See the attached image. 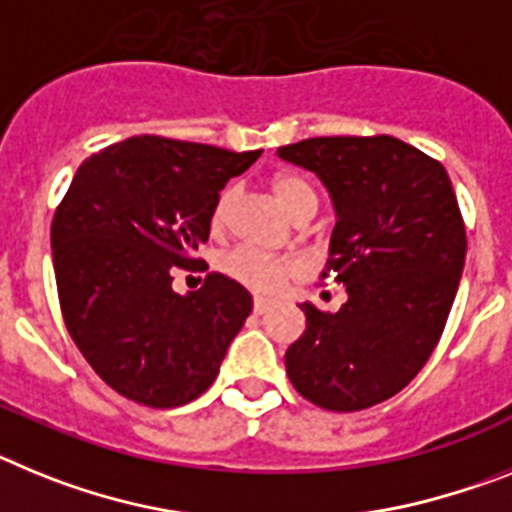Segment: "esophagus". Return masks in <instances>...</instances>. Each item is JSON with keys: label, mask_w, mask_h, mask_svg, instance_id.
<instances>
[{"label": "esophagus", "mask_w": 512, "mask_h": 512, "mask_svg": "<svg viewBox=\"0 0 512 512\" xmlns=\"http://www.w3.org/2000/svg\"><path fill=\"white\" fill-rule=\"evenodd\" d=\"M252 309H255V314H265V311L273 309V301H268V299H255V306H252Z\"/></svg>", "instance_id": "34e87169"}]
</instances>
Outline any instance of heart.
<instances>
[{
	"mask_svg": "<svg viewBox=\"0 0 512 512\" xmlns=\"http://www.w3.org/2000/svg\"><path fill=\"white\" fill-rule=\"evenodd\" d=\"M275 201L291 219H311L319 206V195L306 177L296 175V172H281L275 175L273 182ZM239 190L234 185L224 188L216 198V206L211 213V226L216 231L224 229L226 221L231 216V208L237 203ZM221 270L229 275L231 281H237L239 286L250 288V291L262 293V296H273L281 293L291 281L301 278L304 273V262L299 257H273L265 252H257L252 247H237L221 260Z\"/></svg>",
	"mask_w": 512,
	"mask_h": 512,
	"instance_id": "b5f03b06",
	"label": "heart"
}]
</instances>
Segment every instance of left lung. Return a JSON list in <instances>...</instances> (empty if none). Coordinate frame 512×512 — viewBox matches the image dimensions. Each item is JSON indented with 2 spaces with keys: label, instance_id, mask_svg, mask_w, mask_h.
<instances>
[{
  "label": "left lung",
  "instance_id": "1",
  "mask_svg": "<svg viewBox=\"0 0 512 512\" xmlns=\"http://www.w3.org/2000/svg\"><path fill=\"white\" fill-rule=\"evenodd\" d=\"M330 190L340 311L301 304L306 330L286 350L293 389L322 410L386 402L428 363L466 257V229L441 162L394 136H319L278 149Z\"/></svg>",
  "mask_w": 512,
  "mask_h": 512
}]
</instances>
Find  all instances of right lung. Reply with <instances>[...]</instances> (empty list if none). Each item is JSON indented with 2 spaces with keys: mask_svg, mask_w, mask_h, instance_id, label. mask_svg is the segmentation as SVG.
Returning a JSON list of instances; mask_svg holds the SVG:
<instances>
[{
  "mask_svg": "<svg viewBox=\"0 0 512 512\" xmlns=\"http://www.w3.org/2000/svg\"><path fill=\"white\" fill-rule=\"evenodd\" d=\"M262 151L131 136L92 154L56 208L53 270L71 340L110 389L170 410L198 399L219 376L252 296L208 273L188 296L175 268L211 234V213L231 177Z\"/></svg>",
  "mask_w": 512,
  "mask_h": 512,
  "instance_id": "right-lung-1",
  "label": "right lung"
}]
</instances>
